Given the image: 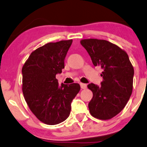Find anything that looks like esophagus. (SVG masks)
<instances>
[{"label":"esophagus","instance_id":"obj_1","mask_svg":"<svg viewBox=\"0 0 147 147\" xmlns=\"http://www.w3.org/2000/svg\"><path fill=\"white\" fill-rule=\"evenodd\" d=\"M80 86H81V88H82V89H85V88H86L87 85L86 84L81 83L80 84Z\"/></svg>","mask_w":147,"mask_h":147}]
</instances>
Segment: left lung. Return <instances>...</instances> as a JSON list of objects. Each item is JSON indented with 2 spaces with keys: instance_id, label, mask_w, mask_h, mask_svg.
Returning <instances> with one entry per match:
<instances>
[{
  "instance_id": "obj_1",
  "label": "left lung",
  "mask_w": 147,
  "mask_h": 147,
  "mask_svg": "<svg viewBox=\"0 0 147 147\" xmlns=\"http://www.w3.org/2000/svg\"><path fill=\"white\" fill-rule=\"evenodd\" d=\"M95 66L103 70L101 86L91 83L88 88L93 97L88 104L91 115L109 119L123 110L131 97L134 76L133 67L126 52L106 41L89 38L81 41Z\"/></svg>"
}]
</instances>
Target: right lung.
Returning a JSON list of instances; mask_svg holds the SVG:
<instances>
[{
  "mask_svg": "<svg viewBox=\"0 0 147 147\" xmlns=\"http://www.w3.org/2000/svg\"><path fill=\"white\" fill-rule=\"evenodd\" d=\"M72 40L48 43L30 55L22 68L23 93L30 109L42 122L55 125L70 115L71 103L79 84L59 86L57 74L64 68V60Z\"/></svg>",
  "mask_w": 147,
  "mask_h": 147,
  "instance_id": "add662e5",
  "label": "right lung"
}]
</instances>
